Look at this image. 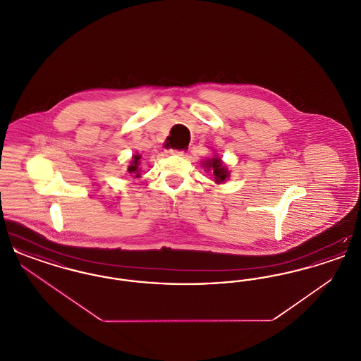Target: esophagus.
Here are the masks:
<instances>
[{
    "instance_id": "1",
    "label": "esophagus",
    "mask_w": 361,
    "mask_h": 361,
    "mask_svg": "<svg viewBox=\"0 0 361 361\" xmlns=\"http://www.w3.org/2000/svg\"><path fill=\"white\" fill-rule=\"evenodd\" d=\"M168 153H169V154H173V155H184V154H185V152H184V150H173V149H171V150H169V152H168Z\"/></svg>"
}]
</instances>
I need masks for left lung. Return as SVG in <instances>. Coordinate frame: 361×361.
Returning a JSON list of instances; mask_svg holds the SVG:
<instances>
[{"label":"left lung","instance_id":"1","mask_svg":"<svg viewBox=\"0 0 361 361\" xmlns=\"http://www.w3.org/2000/svg\"><path fill=\"white\" fill-rule=\"evenodd\" d=\"M203 168L206 169V172L212 173L211 176L214 177L216 184L224 183L228 178V176H230V172L227 171V168L222 164V159L218 158L216 155L214 158H211V159L208 158L207 161H203Z\"/></svg>","mask_w":361,"mask_h":361}]
</instances>
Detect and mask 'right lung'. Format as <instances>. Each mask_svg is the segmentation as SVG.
Wrapping results in <instances>:
<instances>
[{
    "label": "right lung",
    "mask_w": 361,
    "mask_h": 361,
    "mask_svg": "<svg viewBox=\"0 0 361 361\" xmlns=\"http://www.w3.org/2000/svg\"><path fill=\"white\" fill-rule=\"evenodd\" d=\"M139 159H140V157L139 155L135 154L133 155V161H131V165L128 166V173L130 174H134V177H139Z\"/></svg>",
    "instance_id": "obj_1"
}]
</instances>
